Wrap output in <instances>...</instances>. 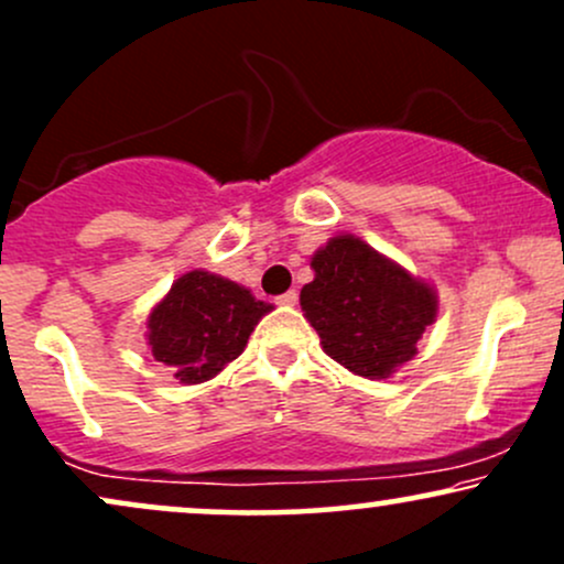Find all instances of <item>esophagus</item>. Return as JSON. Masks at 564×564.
Listing matches in <instances>:
<instances>
[{
	"label": "esophagus",
	"instance_id": "esophagus-1",
	"mask_svg": "<svg viewBox=\"0 0 564 564\" xmlns=\"http://www.w3.org/2000/svg\"><path fill=\"white\" fill-rule=\"evenodd\" d=\"M296 302H300V294H296L294 289L286 291V294H281V296H278V304H283V307H294Z\"/></svg>",
	"mask_w": 564,
	"mask_h": 564
}]
</instances>
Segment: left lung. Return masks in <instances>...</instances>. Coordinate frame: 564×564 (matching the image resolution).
Returning a JSON list of instances; mask_svg holds the SVG:
<instances>
[{
  "label": "left lung",
  "instance_id": "8db88e82",
  "mask_svg": "<svg viewBox=\"0 0 564 564\" xmlns=\"http://www.w3.org/2000/svg\"><path fill=\"white\" fill-rule=\"evenodd\" d=\"M300 304L328 358L366 379H387L416 355L437 318L432 286L405 273L355 236H336L315 251Z\"/></svg>",
  "mask_w": 564,
  "mask_h": 564
}]
</instances>
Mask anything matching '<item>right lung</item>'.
I'll return each mask as SVG.
<instances>
[{
	"label": "right lung",
	"mask_w": 564,
	"mask_h": 564,
	"mask_svg": "<svg viewBox=\"0 0 564 564\" xmlns=\"http://www.w3.org/2000/svg\"><path fill=\"white\" fill-rule=\"evenodd\" d=\"M270 310L273 304L254 300L228 278L191 270L148 315V345L159 364L172 368L174 379L200 384L243 352Z\"/></svg>",
	"instance_id": "obj_1"
}]
</instances>
